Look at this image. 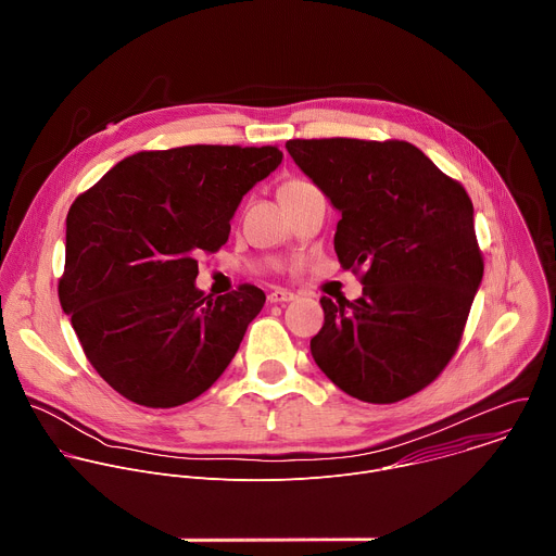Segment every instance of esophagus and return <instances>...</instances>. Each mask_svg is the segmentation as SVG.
I'll list each match as a JSON object with an SVG mask.
<instances>
[{
  "instance_id": "esophagus-1",
  "label": "esophagus",
  "mask_w": 556,
  "mask_h": 556,
  "mask_svg": "<svg viewBox=\"0 0 556 556\" xmlns=\"http://www.w3.org/2000/svg\"><path fill=\"white\" fill-rule=\"evenodd\" d=\"M294 296H296L294 292L277 288V290H273V292L268 294V301H270V303H288V301H294Z\"/></svg>"
}]
</instances>
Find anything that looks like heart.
<instances>
[{
	"mask_svg": "<svg viewBox=\"0 0 556 556\" xmlns=\"http://www.w3.org/2000/svg\"><path fill=\"white\" fill-rule=\"evenodd\" d=\"M290 185H303V182H299V180H290V182H286L283 187H290Z\"/></svg>",
	"mask_w": 556,
	"mask_h": 556,
	"instance_id": "b5f03b06",
	"label": "heart"
}]
</instances>
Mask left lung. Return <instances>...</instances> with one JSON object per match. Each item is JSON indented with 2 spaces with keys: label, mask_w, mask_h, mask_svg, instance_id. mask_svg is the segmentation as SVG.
<instances>
[{
  "label": "left lung",
  "mask_w": 556,
  "mask_h": 556,
  "mask_svg": "<svg viewBox=\"0 0 556 556\" xmlns=\"http://www.w3.org/2000/svg\"><path fill=\"white\" fill-rule=\"evenodd\" d=\"M286 149L341 213V266L363 268L358 299H321L312 358L354 399L399 403L446 367L482 283L472 202L403 140H288Z\"/></svg>",
  "instance_id": "obj_1"
}]
</instances>
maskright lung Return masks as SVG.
<instances>
[{"label":"right lung","instance_id":"1","mask_svg":"<svg viewBox=\"0 0 556 556\" xmlns=\"http://www.w3.org/2000/svg\"><path fill=\"white\" fill-rule=\"evenodd\" d=\"M281 161L277 147L140 151L70 206L59 301L88 361L127 401L185 405L232 361L266 294H204L198 255L226 244L242 198Z\"/></svg>","mask_w":556,"mask_h":556}]
</instances>
